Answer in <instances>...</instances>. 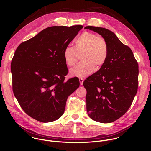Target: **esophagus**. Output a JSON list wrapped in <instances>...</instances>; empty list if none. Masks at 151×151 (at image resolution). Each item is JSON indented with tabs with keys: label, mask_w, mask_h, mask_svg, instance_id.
<instances>
[{
	"label": "esophagus",
	"mask_w": 151,
	"mask_h": 151,
	"mask_svg": "<svg viewBox=\"0 0 151 151\" xmlns=\"http://www.w3.org/2000/svg\"><path fill=\"white\" fill-rule=\"evenodd\" d=\"M83 79L82 78H79V83L81 85H83Z\"/></svg>",
	"instance_id": "34e87169"
}]
</instances>
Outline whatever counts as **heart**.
<instances>
[{
    "label": "heart",
    "mask_w": 151,
    "mask_h": 151,
    "mask_svg": "<svg viewBox=\"0 0 151 151\" xmlns=\"http://www.w3.org/2000/svg\"><path fill=\"white\" fill-rule=\"evenodd\" d=\"M73 45L74 47H66L63 51L65 63L70 68L75 65L79 55L82 54V61L70 71L73 76L83 78L88 76L95 67L99 69L103 66L108 57L109 50L106 41L93 33H82L74 40Z\"/></svg>",
    "instance_id": "heart-1"
}]
</instances>
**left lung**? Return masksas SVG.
I'll use <instances>...</instances> for the list:
<instances>
[{
	"label": "left lung",
	"instance_id": "left-lung-1",
	"mask_svg": "<svg viewBox=\"0 0 151 151\" xmlns=\"http://www.w3.org/2000/svg\"><path fill=\"white\" fill-rule=\"evenodd\" d=\"M85 29L101 35L109 50L104 65L83 82L87 111L94 121L112 122L126 113L137 93L138 63L132 50L112 31L94 26Z\"/></svg>",
	"mask_w": 151,
	"mask_h": 151
}]
</instances>
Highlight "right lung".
<instances>
[{
  "label": "right lung",
  "instance_id": "add662e5",
  "mask_svg": "<svg viewBox=\"0 0 151 151\" xmlns=\"http://www.w3.org/2000/svg\"><path fill=\"white\" fill-rule=\"evenodd\" d=\"M82 28L50 27L17 48L11 68L13 92L33 119L50 122L60 118L68 97L79 87L77 77L64 81L68 69L63 51Z\"/></svg>",
  "mask_w": 151,
  "mask_h": 151
}]
</instances>
